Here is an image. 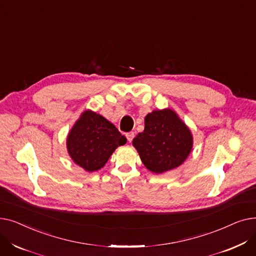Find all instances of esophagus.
<instances>
[{
	"mask_svg": "<svg viewBox=\"0 0 256 256\" xmlns=\"http://www.w3.org/2000/svg\"><path fill=\"white\" fill-rule=\"evenodd\" d=\"M134 137H135V134H134L132 132H130L126 134V139H128V141L130 143L132 141Z\"/></svg>",
	"mask_w": 256,
	"mask_h": 256,
	"instance_id": "1",
	"label": "esophagus"
}]
</instances>
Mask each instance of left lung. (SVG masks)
I'll return each mask as SVG.
<instances>
[{"label":"left lung","mask_w":256,"mask_h":256,"mask_svg":"<svg viewBox=\"0 0 256 256\" xmlns=\"http://www.w3.org/2000/svg\"><path fill=\"white\" fill-rule=\"evenodd\" d=\"M192 144L190 130L170 109L147 115L144 130L132 140L144 166L158 174L182 165Z\"/></svg>","instance_id":"obj_1"}]
</instances>
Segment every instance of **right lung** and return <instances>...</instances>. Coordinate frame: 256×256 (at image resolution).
I'll list each match as a JSON object with an SVG mask.
<instances>
[{"mask_svg":"<svg viewBox=\"0 0 256 256\" xmlns=\"http://www.w3.org/2000/svg\"><path fill=\"white\" fill-rule=\"evenodd\" d=\"M126 138L104 117L85 111L67 138V150L74 162L92 172L100 169Z\"/></svg>","mask_w":256,"mask_h":256,"instance_id":"right-lung-1","label":"right lung"}]
</instances>
